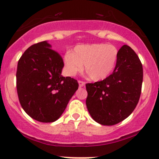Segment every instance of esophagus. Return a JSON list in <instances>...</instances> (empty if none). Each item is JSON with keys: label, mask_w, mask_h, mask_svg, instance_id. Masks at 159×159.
<instances>
[{"label": "esophagus", "mask_w": 159, "mask_h": 159, "mask_svg": "<svg viewBox=\"0 0 159 159\" xmlns=\"http://www.w3.org/2000/svg\"><path fill=\"white\" fill-rule=\"evenodd\" d=\"M78 84H79V88H82L85 85V82L82 81H78Z\"/></svg>", "instance_id": "1"}]
</instances>
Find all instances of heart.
Wrapping results in <instances>:
<instances>
[{"mask_svg":"<svg viewBox=\"0 0 159 159\" xmlns=\"http://www.w3.org/2000/svg\"><path fill=\"white\" fill-rule=\"evenodd\" d=\"M118 59V50L112 44L91 43L78 45L72 53L67 52L64 56V66L66 74L75 75L84 71L93 81L106 79L116 68Z\"/></svg>","mask_w":159,"mask_h":159,"instance_id":"b5f03b06","label":"heart"}]
</instances>
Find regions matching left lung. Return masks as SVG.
Listing matches in <instances>:
<instances>
[{
	"mask_svg": "<svg viewBox=\"0 0 159 159\" xmlns=\"http://www.w3.org/2000/svg\"><path fill=\"white\" fill-rule=\"evenodd\" d=\"M143 77L138 56L128 45L122 46L112 74L102 81L86 84V105L92 118L110 126L128 118L139 102Z\"/></svg>",
	"mask_w": 159,
	"mask_h": 159,
	"instance_id": "left-lung-1",
	"label": "left lung"
}]
</instances>
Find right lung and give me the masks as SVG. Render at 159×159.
<instances>
[{
	"mask_svg": "<svg viewBox=\"0 0 159 159\" xmlns=\"http://www.w3.org/2000/svg\"><path fill=\"white\" fill-rule=\"evenodd\" d=\"M63 60L48 41L31 45L18 62L16 88L24 111L36 121H57L78 88V81L61 75Z\"/></svg>",
	"mask_w": 159,
	"mask_h": 159,
	"instance_id": "obj_1",
	"label": "right lung"
}]
</instances>
